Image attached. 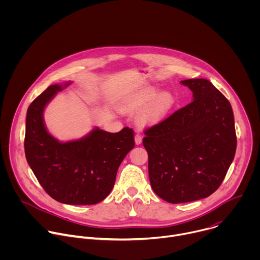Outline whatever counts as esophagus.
<instances>
[{"instance_id":"obj_1","label":"esophagus","mask_w":260,"mask_h":260,"mask_svg":"<svg viewBox=\"0 0 260 260\" xmlns=\"http://www.w3.org/2000/svg\"><path fill=\"white\" fill-rule=\"evenodd\" d=\"M135 143H136V145H140L142 143V136L140 134H137L135 136Z\"/></svg>"}]
</instances>
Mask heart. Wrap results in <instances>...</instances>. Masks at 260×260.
<instances>
[{
  "instance_id": "b5f03b06",
  "label": "heart",
  "mask_w": 260,
  "mask_h": 260,
  "mask_svg": "<svg viewBox=\"0 0 260 260\" xmlns=\"http://www.w3.org/2000/svg\"><path fill=\"white\" fill-rule=\"evenodd\" d=\"M152 100L154 102L139 116L138 120L144 126L154 125L165 118L174 106L175 99L171 92L164 91L158 94V90L154 87L146 88L126 100L121 105V109L125 112H136L149 105Z\"/></svg>"
}]
</instances>
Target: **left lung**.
Masks as SVG:
<instances>
[{
  "label": "left lung",
  "instance_id": "obj_1",
  "mask_svg": "<svg viewBox=\"0 0 260 260\" xmlns=\"http://www.w3.org/2000/svg\"><path fill=\"white\" fill-rule=\"evenodd\" d=\"M193 101L145 131L153 191L172 204L208 198L234 160L237 136L229 100L207 79H188Z\"/></svg>",
  "mask_w": 260,
  "mask_h": 260
}]
</instances>
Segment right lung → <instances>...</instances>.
<instances>
[{
	"label": "right lung",
	"mask_w": 260,
	"mask_h": 260,
	"mask_svg": "<svg viewBox=\"0 0 260 260\" xmlns=\"http://www.w3.org/2000/svg\"><path fill=\"white\" fill-rule=\"evenodd\" d=\"M70 84L50 85L29 105L25 157L52 199L67 205H95L112 190L121 161L135 147L134 131L126 126L108 133L95 127L81 139L59 142L48 133L43 113L54 95Z\"/></svg>",
	"instance_id": "1"
}]
</instances>
